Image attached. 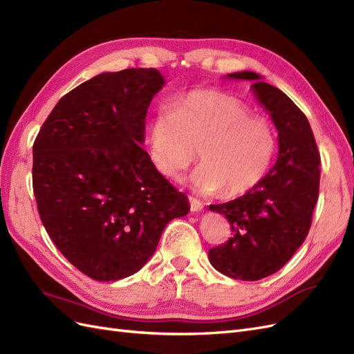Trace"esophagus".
Returning <instances> with one entry per match:
<instances>
[{
  "mask_svg": "<svg viewBox=\"0 0 354 354\" xmlns=\"http://www.w3.org/2000/svg\"><path fill=\"white\" fill-rule=\"evenodd\" d=\"M189 202H190V209L194 211V212H196V211H201V209L203 208L202 202H201L199 199L194 198V196H189Z\"/></svg>",
  "mask_w": 354,
  "mask_h": 354,
  "instance_id": "obj_1",
  "label": "esophagus"
}]
</instances>
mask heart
<instances>
[{"label":"heart","instance_id":"heart-1","mask_svg":"<svg viewBox=\"0 0 354 354\" xmlns=\"http://www.w3.org/2000/svg\"><path fill=\"white\" fill-rule=\"evenodd\" d=\"M276 133L263 116L251 115L232 95L196 90L160 111L149 124L147 146L155 168L178 180L198 156L190 176L199 194L238 198L266 177L276 152Z\"/></svg>","mask_w":354,"mask_h":354}]
</instances>
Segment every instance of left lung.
I'll return each instance as SVG.
<instances>
[{
    "mask_svg": "<svg viewBox=\"0 0 354 354\" xmlns=\"http://www.w3.org/2000/svg\"><path fill=\"white\" fill-rule=\"evenodd\" d=\"M227 77L254 82L251 90L277 130L279 155L248 194L209 205L226 216L233 236L211 248L208 259L214 269L233 279L260 281L282 269L307 236L319 196L320 155L306 115L283 91L255 72Z\"/></svg>",
    "mask_w": 354,
    "mask_h": 354,
    "instance_id": "left-lung-1",
    "label": "left lung"
}]
</instances>
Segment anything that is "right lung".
<instances>
[{"mask_svg":"<svg viewBox=\"0 0 354 354\" xmlns=\"http://www.w3.org/2000/svg\"><path fill=\"white\" fill-rule=\"evenodd\" d=\"M164 84L153 68L100 73L63 95L35 138L41 221L66 260L94 281L140 270L167 224L190 209L140 147L147 108Z\"/></svg>","mask_w":354,"mask_h":354,"instance_id":"obj_1","label":"right lung"}]
</instances>
